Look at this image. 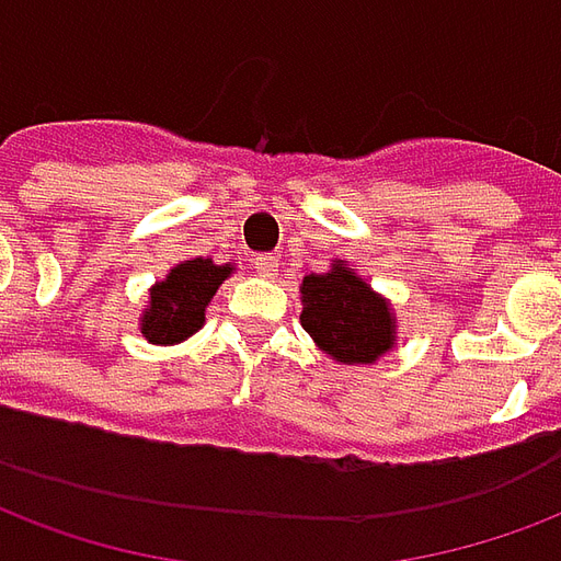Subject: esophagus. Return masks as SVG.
<instances>
[{
	"mask_svg": "<svg viewBox=\"0 0 561 561\" xmlns=\"http://www.w3.org/2000/svg\"><path fill=\"white\" fill-rule=\"evenodd\" d=\"M276 267H279V264H276V255H270V252H264V255L255 259V270H259L261 276H267V279L276 276Z\"/></svg>",
	"mask_w": 561,
	"mask_h": 561,
	"instance_id": "obj_1",
	"label": "esophagus"
}]
</instances>
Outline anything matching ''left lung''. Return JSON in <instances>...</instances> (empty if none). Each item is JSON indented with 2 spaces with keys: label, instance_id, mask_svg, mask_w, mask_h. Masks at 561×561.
Here are the masks:
<instances>
[{
  "label": "left lung",
  "instance_id": "left-lung-1",
  "mask_svg": "<svg viewBox=\"0 0 561 561\" xmlns=\"http://www.w3.org/2000/svg\"><path fill=\"white\" fill-rule=\"evenodd\" d=\"M300 291L302 330L339 363H375L396 342L389 306L351 267L335 264L330 273H312Z\"/></svg>",
  "mask_w": 561,
  "mask_h": 561
}]
</instances>
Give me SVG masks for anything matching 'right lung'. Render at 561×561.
<instances>
[{
	"label": "right lung",
	"mask_w": 561,
	"mask_h": 561,
	"mask_svg": "<svg viewBox=\"0 0 561 561\" xmlns=\"http://www.w3.org/2000/svg\"><path fill=\"white\" fill-rule=\"evenodd\" d=\"M231 267L210 259L178 264L160 285L151 288V309L142 318V335L153 344L184 342L205 323V306L217 294Z\"/></svg>",
	"instance_id": "1"
}]
</instances>
